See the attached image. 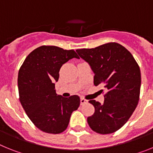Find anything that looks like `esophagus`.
Masks as SVG:
<instances>
[{"label": "esophagus", "mask_w": 153, "mask_h": 153, "mask_svg": "<svg viewBox=\"0 0 153 153\" xmlns=\"http://www.w3.org/2000/svg\"><path fill=\"white\" fill-rule=\"evenodd\" d=\"M88 102V101L86 100V99H84L83 97H81L80 98V104L81 105H83V104H86Z\"/></svg>", "instance_id": "obj_1"}]
</instances>
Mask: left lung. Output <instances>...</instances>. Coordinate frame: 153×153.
I'll use <instances>...</instances> for the list:
<instances>
[{
  "mask_svg": "<svg viewBox=\"0 0 153 153\" xmlns=\"http://www.w3.org/2000/svg\"><path fill=\"white\" fill-rule=\"evenodd\" d=\"M76 51L89 63L95 74L94 85H102L106 90L103 104L89 101L95 112L87 118V123L92 130L99 134L115 132L128 121L139 102L140 67L131 53L115 42Z\"/></svg>",
  "mask_w": 153,
  "mask_h": 153,
  "instance_id": "obj_1",
  "label": "left lung"
}]
</instances>
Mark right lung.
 I'll return each mask as SVG.
<instances>
[{"mask_svg": "<svg viewBox=\"0 0 153 153\" xmlns=\"http://www.w3.org/2000/svg\"><path fill=\"white\" fill-rule=\"evenodd\" d=\"M79 58L74 50L41 46L29 53L19 70V100L31 122L47 133L59 134L68 126L70 116L80 103L76 95L57 96L55 81L63 63Z\"/></svg>", "mask_w": 153, "mask_h": 153, "instance_id": "1", "label": "right lung"}]
</instances>
